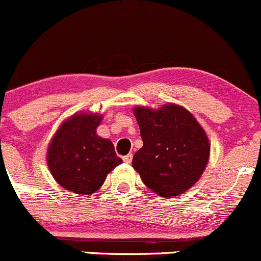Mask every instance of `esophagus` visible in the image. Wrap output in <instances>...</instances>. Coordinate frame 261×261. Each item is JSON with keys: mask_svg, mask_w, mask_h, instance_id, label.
<instances>
[{"mask_svg": "<svg viewBox=\"0 0 261 261\" xmlns=\"http://www.w3.org/2000/svg\"><path fill=\"white\" fill-rule=\"evenodd\" d=\"M132 159H133V154H132V153H128L127 156L123 157V161H124L125 164H130V162H132Z\"/></svg>", "mask_w": 261, "mask_h": 261, "instance_id": "34e87169", "label": "esophagus"}]
</instances>
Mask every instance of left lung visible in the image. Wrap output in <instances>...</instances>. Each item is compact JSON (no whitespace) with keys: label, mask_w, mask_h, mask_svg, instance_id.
Returning <instances> with one entry per match:
<instances>
[{"label":"left lung","mask_w":261,"mask_h":261,"mask_svg":"<svg viewBox=\"0 0 261 261\" xmlns=\"http://www.w3.org/2000/svg\"><path fill=\"white\" fill-rule=\"evenodd\" d=\"M143 147L132 165L147 188L174 198L197 182L210 159L205 132L187 109L169 104L157 110L134 108Z\"/></svg>","instance_id":"8db88e82"}]
</instances>
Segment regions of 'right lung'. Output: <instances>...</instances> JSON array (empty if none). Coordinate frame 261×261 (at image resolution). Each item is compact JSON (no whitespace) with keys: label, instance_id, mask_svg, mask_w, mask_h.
Wrapping results in <instances>:
<instances>
[{"label":"right lung","instance_id":"1","mask_svg":"<svg viewBox=\"0 0 261 261\" xmlns=\"http://www.w3.org/2000/svg\"><path fill=\"white\" fill-rule=\"evenodd\" d=\"M101 115L77 114L57 130L48 147V166L61 187L76 194H91L122 159L109 139L96 134Z\"/></svg>","mask_w":261,"mask_h":261}]
</instances>
